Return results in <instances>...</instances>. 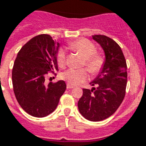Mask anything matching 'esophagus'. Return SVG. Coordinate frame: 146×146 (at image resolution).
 Masks as SVG:
<instances>
[{"mask_svg": "<svg viewBox=\"0 0 146 146\" xmlns=\"http://www.w3.org/2000/svg\"><path fill=\"white\" fill-rule=\"evenodd\" d=\"M74 88V87L72 86V85H70V84H67V89H72V88Z\"/></svg>", "mask_w": 146, "mask_h": 146, "instance_id": "obj_1", "label": "esophagus"}]
</instances>
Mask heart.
Here are the masks:
<instances>
[{"instance_id":"1","label":"heart","mask_w":146,"mask_h":146,"mask_svg":"<svg viewBox=\"0 0 146 146\" xmlns=\"http://www.w3.org/2000/svg\"><path fill=\"white\" fill-rule=\"evenodd\" d=\"M70 46L84 57V64L90 73L95 74L100 72L103 66L104 58L100 53H96V46L91 41L87 39H79L71 42ZM56 59L60 67H65L67 64V52L64 47L58 50ZM62 77L69 84L76 86L88 80L89 75L87 70L84 68H70L62 73Z\"/></svg>"}]
</instances>
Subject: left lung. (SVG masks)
<instances>
[{"mask_svg": "<svg viewBox=\"0 0 146 146\" xmlns=\"http://www.w3.org/2000/svg\"><path fill=\"white\" fill-rule=\"evenodd\" d=\"M92 38L103 49L105 60L100 73L90 83L96 88L83 89L78 108L86 119L99 122L113 114L123 101L127 84V64L116 41L103 35H92Z\"/></svg>", "mask_w": 146, "mask_h": 146, "instance_id": "left-lung-1", "label": "left lung"}]
</instances>
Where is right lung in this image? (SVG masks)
<instances>
[{
    "mask_svg": "<svg viewBox=\"0 0 146 146\" xmlns=\"http://www.w3.org/2000/svg\"><path fill=\"white\" fill-rule=\"evenodd\" d=\"M59 43L49 35H39L22 46L12 73L13 90L24 111L35 117H44L56 108L66 90L64 81L45 84L49 72L58 71L56 54Z\"/></svg>",
    "mask_w": 146,
    "mask_h": 146,
    "instance_id": "1",
    "label": "right lung"
}]
</instances>
